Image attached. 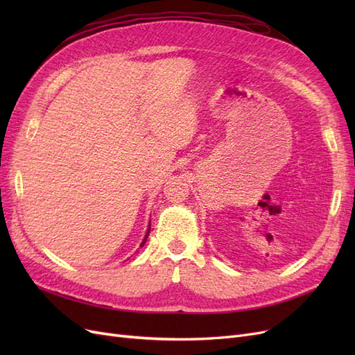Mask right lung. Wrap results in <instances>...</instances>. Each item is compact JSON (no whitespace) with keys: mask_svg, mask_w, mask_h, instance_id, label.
<instances>
[{"mask_svg":"<svg viewBox=\"0 0 355 355\" xmlns=\"http://www.w3.org/2000/svg\"><path fill=\"white\" fill-rule=\"evenodd\" d=\"M149 231H151V225H149L148 227V231H146V235H145V239H144V241H142V244H141V247H144V244L146 243V239H148V235H149Z\"/></svg>","mask_w":355,"mask_h":355,"instance_id":"obj_1","label":"right lung"}]
</instances>
